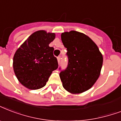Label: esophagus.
I'll return each instance as SVG.
<instances>
[{
	"label": "esophagus",
	"instance_id": "1",
	"mask_svg": "<svg viewBox=\"0 0 121 121\" xmlns=\"http://www.w3.org/2000/svg\"><path fill=\"white\" fill-rule=\"evenodd\" d=\"M57 60H58V63H60V61L61 57L60 56L58 57V58H57Z\"/></svg>",
	"mask_w": 121,
	"mask_h": 121
}]
</instances>
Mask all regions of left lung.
Instances as JSON below:
<instances>
[{"label": "left lung", "mask_w": 121, "mask_h": 121, "mask_svg": "<svg viewBox=\"0 0 121 121\" xmlns=\"http://www.w3.org/2000/svg\"><path fill=\"white\" fill-rule=\"evenodd\" d=\"M61 38L67 49L69 65L60 77L63 87L72 94L89 89L98 79L103 65V56L97 45L81 32H63Z\"/></svg>", "instance_id": "1"}]
</instances>
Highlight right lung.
<instances>
[{"mask_svg":"<svg viewBox=\"0 0 121 121\" xmlns=\"http://www.w3.org/2000/svg\"><path fill=\"white\" fill-rule=\"evenodd\" d=\"M54 33L39 30L30 35L16 51L13 69L22 85L32 90L45 86L52 71L58 67L49 44L55 39Z\"/></svg>","mask_w":121,"mask_h":121,"instance_id":"right-lung-1","label":"right lung"}]
</instances>
